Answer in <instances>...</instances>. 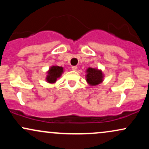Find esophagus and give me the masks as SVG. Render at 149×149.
<instances>
[{
	"mask_svg": "<svg viewBox=\"0 0 149 149\" xmlns=\"http://www.w3.org/2000/svg\"><path fill=\"white\" fill-rule=\"evenodd\" d=\"M71 69H72L73 71H76L77 66H71Z\"/></svg>",
	"mask_w": 149,
	"mask_h": 149,
	"instance_id": "esophagus-1",
	"label": "esophagus"
}]
</instances>
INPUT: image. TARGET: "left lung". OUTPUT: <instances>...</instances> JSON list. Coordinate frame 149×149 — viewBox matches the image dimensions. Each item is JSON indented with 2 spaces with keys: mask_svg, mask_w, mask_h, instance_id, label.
Listing matches in <instances>:
<instances>
[{
  "mask_svg": "<svg viewBox=\"0 0 149 149\" xmlns=\"http://www.w3.org/2000/svg\"><path fill=\"white\" fill-rule=\"evenodd\" d=\"M86 82L90 86H96L104 81V74L102 69L89 67L85 71Z\"/></svg>",
  "mask_w": 149,
  "mask_h": 149,
  "instance_id": "1",
  "label": "left lung"
}]
</instances>
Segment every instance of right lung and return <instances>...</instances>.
Wrapping results in <instances>:
<instances>
[{
	"mask_svg": "<svg viewBox=\"0 0 149 149\" xmlns=\"http://www.w3.org/2000/svg\"><path fill=\"white\" fill-rule=\"evenodd\" d=\"M64 68L57 65H52L46 71L45 81L49 84H54L64 73Z\"/></svg>",
	"mask_w": 149,
	"mask_h": 149,
	"instance_id": "obj_1",
	"label": "right lung"
}]
</instances>
